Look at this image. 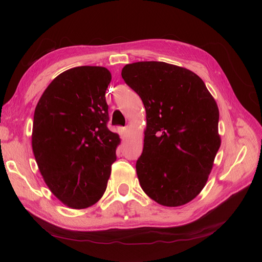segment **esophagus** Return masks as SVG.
<instances>
[{
  "label": "esophagus",
  "mask_w": 262,
  "mask_h": 262,
  "mask_svg": "<svg viewBox=\"0 0 262 262\" xmlns=\"http://www.w3.org/2000/svg\"><path fill=\"white\" fill-rule=\"evenodd\" d=\"M120 136L121 139H126V137H128V128H120Z\"/></svg>",
  "instance_id": "34e87169"
}]
</instances>
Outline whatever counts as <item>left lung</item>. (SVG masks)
<instances>
[{
	"mask_svg": "<svg viewBox=\"0 0 262 262\" xmlns=\"http://www.w3.org/2000/svg\"><path fill=\"white\" fill-rule=\"evenodd\" d=\"M146 110L137 173L143 191L166 207L200 193L221 145L219 108L201 78L165 62L126 64L121 72Z\"/></svg>",
	"mask_w": 262,
	"mask_h": 262,
	"instance_id": "obj_1",
	"label": "left lung"
}]
</instances>
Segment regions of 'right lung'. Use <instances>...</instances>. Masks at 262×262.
<instances>
[{
    "mask_svg": "<svg viewBox=\"0 0 262 262\" xmlns=\"http://www.w3.org/2000/svg\"><path fill=\"white\" fill-rule=\"evenodd\" d=\"M106 68L77 67L50 83L35 109L33 152L51 192L68 207L85 209L107 188L119 136L108 129Z\"/></svg>",
    "mask_w": 262,
    "mask_h": 262,
    "instance_id": "obj_1",
    "label": "right lung"
}]
</instances>
